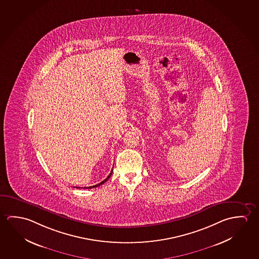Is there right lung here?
Returning a JSON list of instances; mask_svg holds the SVG:
<instances>
[{
  "label": "right lung",
  "mask_w": 259,
  "mask_h": 259,
  "mask_svg": "<svg viewBox=\"0 0 259 259\" xmlns=\"http://www.w3.org/2000/svg\"><path fill=\"white\" fill-rule=\"evenodd\" d=\"M112 172H113V170H111L110 174H109V175H108V176H107V178L105 179V180H104V181H103V182H101V183H98V184H96V185H93V186L88 187V188H85H85H84V189H92V188H96V187H98V186H100V185H102L103 183H106V181H107V180H108V179L110 178L111 175H112ZM74 188H76V187H74ZM79 188H80V187H76V189H79Z\"/></svg>",
  "instance_id": "add662e5"
}]
</instances>
